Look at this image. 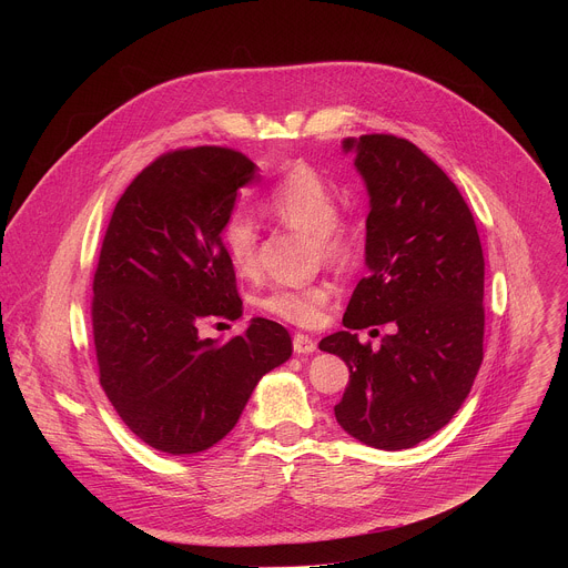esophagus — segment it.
Returning a JSON list of instances; mask_svg holds the SVG:
<instances>
[{"label":"esophagus","instance_id":"obj_1","mask_svg":"<svg viewBox=\"0 0 568 568\" xmlns=\"http://www.w3.org/2000/svg\"><path fill=\"white\" fill-rule=\"evenodd\" d=\"M292 346H294V353H296V355H310V353L316 351V342H314L312 337L303 335V333H296V335L292 337Z\"/></svg>","mask_w":568,"mask_h":568}]
</instances>
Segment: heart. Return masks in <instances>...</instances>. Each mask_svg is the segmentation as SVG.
Listing matches in <instances>:
<instances>
[{"label": "heart", "mask_w": 568, "mask_h": 568, "mask_svg": "<svg viewBox=\"0 0 568 568\" xmlns=\"http://www.w3.org/2000/svg\"><path fill=\"white\" fill-rule=\"evenodd\" d=\"M270 213L294 229L312 233L314 254L326 265H344L353 256L355 240L351 229L337 217L339 202L331 182L305 164L290 169L267 195ZM258 222L247 209H233L222 224V245L240 276L258 270ZM333 301L328 283L298 287H272L258 298V307L301 328H314L326 316Z\"/></svg>", "instance_id": "1"}]
</instances>
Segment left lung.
I'll use <instances>...</instances> for the list:
<instances>
[{"instance_id": "1", "label": "left lung", "mask_w": 568, "mask_h": 568, "mask_svg": "<svg viewBox=\"0 0 568 568\" xmlns=\"http://www.w3.org/2000/svg\"><path fill=\"white\" fill-rule=\"evenodd\" d=\"M366 182V267L344 326L318 348L351 368L337 423L364 445L409 449L460 409L483 362L485 261L456 184L412 141L346 139ZM390 322L375 352L356 331Z\"/></svg>"}]
</instances>
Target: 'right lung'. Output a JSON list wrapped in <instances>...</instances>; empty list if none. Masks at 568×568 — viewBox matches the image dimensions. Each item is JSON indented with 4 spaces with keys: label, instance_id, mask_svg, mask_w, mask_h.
<instances>
[{
    "label": "right lung",
    "instance_id": "right-lung-1",
    "mask_svg": "<svg viewBox=\"0 0 568 568\" xmlns=\"http://www.w3.org/2000/svg\"><path fill=\"white\" fill-rule=\"evenodd\" d=\"M254 173L231 148L171 150L110 217L92 285L99 379L128 429L159 452L213 447L258 379L292 355L290 333L261 316L222 344L197 335L209 316H242L222 224Z\"/></svg>",
    "mask_w": 568,
    "mask_h": 568
}]
</instances>
